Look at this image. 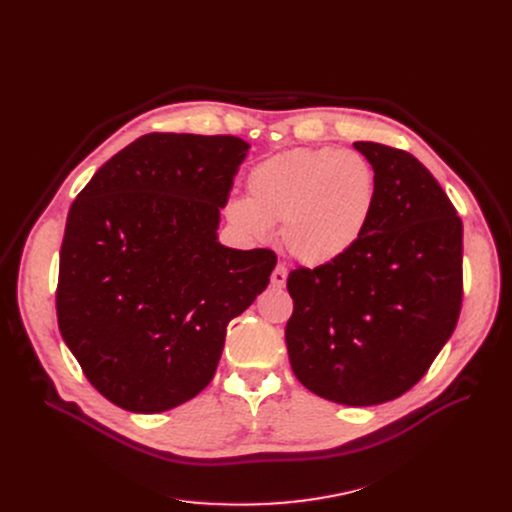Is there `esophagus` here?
Returning a JSON list of instances; mask_svg holds the SVG:
<instances>
[{
  "instance_id": "1",
  "label": "esophagus",
  "mask_w": 512,
  "mask_h": 512,
  "mask_svg": "<svg viewBox=\"0 0 512 512\" xmlns=\"http://www.w3.org/2000/svg\"><path fill=\"white\" fill-rule=\"evenodd\" d=\"M286 278H288L286 265L278 263V265L274 267V272H272V284H274L276 288H282V286H286Z\"/></svg>"
}]
</instances>
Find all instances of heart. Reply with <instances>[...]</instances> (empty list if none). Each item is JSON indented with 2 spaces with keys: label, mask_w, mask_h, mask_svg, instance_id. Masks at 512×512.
<instances>
[{
  "label": "heart",
  "mask_w": 512,
  "mask_h": 512,
  "mask_svg": "<svg viewBox=\"0 0 512 512\" xmlns=\"http://www.w3.org/2000/svg\"><path fill=\"white\" fill-rule=\"evenodd\" d=\"M249 199L228 203V220L247 236L282 228L288 253L326 265L365 234L378 195L369 161L357 151L299 147L267 157L247 178Z\"/></svg>",
  "instance_id": "b5f03b06"
}]
</instances>
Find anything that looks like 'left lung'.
Listing matches in <instances>:
<instances>
[{"instance_id":"obj_1","label":"left lung","mask_w":512,"mask_h":512,"mask_svg":"<svg viewBox=\"0 0 512 512\" xmlns=\"http://www.w3.org/2000/svg\"><path fill=\"white\" fill-rule=\"evenodd\" d=\"M375 172L371 222L340 259L288 274L290 367L338 405H382L434 363L463 303V222L417 157L355 143Z\"/></svg>"}]
</instances>
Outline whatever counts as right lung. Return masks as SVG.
<instances>
[{"label": "right lung", "instance_id": "add662e5", "mask_svg": "<svg viewBox=\"0 0 512 512\" xmlns=\"http://www.w3.org/2000/svg\"><path fill=\"white\" fill-rule=\"evenodd\" d=\"M247 149L228 134H145L68 211L58 326L93 388L126 411L197 396L230 319L270 284L274 251L228 249L215 234Z\"/></svg>", "mask_w": 512, "mask_h": 512}]
</instances>
